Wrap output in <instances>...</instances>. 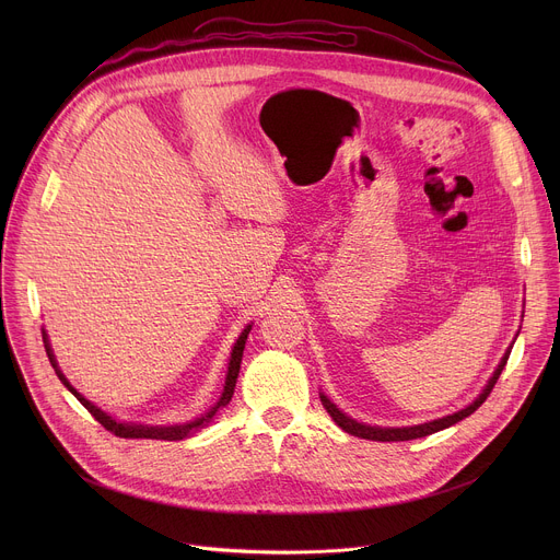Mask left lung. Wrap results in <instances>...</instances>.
Instances as JSON below:
<instances>
[{"label":"left lung","instance_id":"8db88e82","mask_svg":"<svg viewBox=\"0 0 560 560\" xmlns=\"http://www.w3.org/2000/svg\"><path fill=\"white\" fill-rule=\"evenodd\" d=\"M516 337H518V335H516ZM512 346H514V341H512ZM512 346L505 350V354H503L501 363L497 365L494 374L490 376V381L486 383V387L481 389V394H478L469 406H465L463 410L452 412V415H447V417H441V419L428 421V423L406 425V428H381V425H368V423H359V421H354L352 417H348L346 412H341V410L330 401V398H328L324 392L318 394V396H322V404H324V408L328 410V415L332 417V421H335L341 430H346L348 434H352V436L368 439V441H412V439H423V436H428V434H434V432H439V430H445V428H450V425H454V423L463 421L465 417H469L471 412H476L478 408L483 406V401H486V398L490 396L492 387L497 385V381H499V376H501V372H503V368H505V363H508V359H510Z\"/></svg>","mask_w":560,"mask_h":560}]
</instances>
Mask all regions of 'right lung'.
Segmentation results:
<instances>
[{
    "instance_id": "1",
    "label": "right lung",
    "mask_w": 560,
    "mask_h": 560,
    "mask_svg": "<svg viewBox=\"0 0 560 560\" xmlns=\"http://www.w3.org/2000/svg\"><path fill=\"white\" fill-rule=\"evenodd\" d=\"M253 330V326H246L244 332L238 335L236 343L232 346V352H230V361H228V374H225V385H223V392L219 396V401L201 417H197L195 421H186V423H177V425H143V423H130V421H117L115 417H110L108 412H104L102 408H97L95 404H91L89 398L77 392L70 381L66 378V374L59 370L57 365V359H55V352L50 348V341H48V335L46 330H42V337H44V348H46V354L50 359V365L55 368V374L59 376V381L70 389V394H74V398L79 404H82L106 430H110L115 436H121V439H156V441H182V439H188L190 434L199 432L201 428H206L221 408H225L230 404V398L234 394V385H236V376H238V368H242V357H244V348H246V339H248V332Z\"/></svg>"
}]
</instances>
